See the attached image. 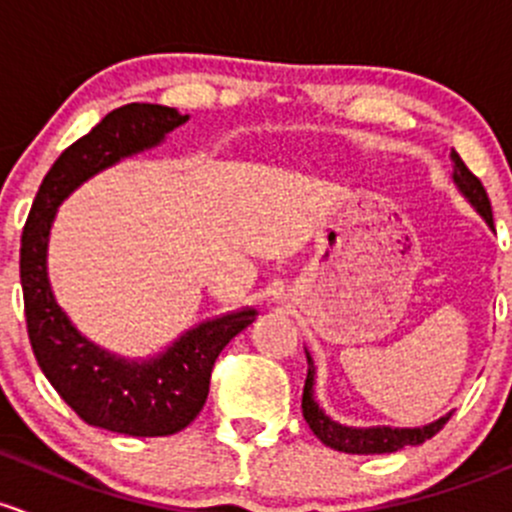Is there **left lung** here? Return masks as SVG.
Listing matches in <instances>:
<instances>
[{
  "mask_svg": "<svg viewBox=\"0 0 512 512\" xmlns=\"http://www.w3.org/2000/svg\"><path fill=\"white\" fill-rule=\"evenodd\" d=\"M451 162L453 182H456L458 192L473 204V209H476V212L486 219V224L493 229L491 199H488L481 179L463 165V160L458 157L456 150H451ZM305 357H308V377H305L303 387V416L305 421H308L310 429H313V434L318 436L325 446H330V449L345 453H394L404 449V446L424 444L426 439L439 434V431L444 429L446 421L451 419V414H446L426 426H414V429H399V426H367V429H357V426L337 424V421L330 419V416L320 409V404L315 402V362L308 350H305Z\"/></svg>",
  "mask_w": 512,
  "mask_h": 512,
  "instance_id": "left-lung-1",
  "label": "left lung"
}]
</instances>
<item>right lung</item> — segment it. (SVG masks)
I'll use <instances>...</instances> for the list:
<instances>
[{
    "label": "right lung",
    "instance_id": "obj_1",
    "mask_svg": "<svg viewBox=\"0 0 512 512\" xmlns=\"http://www.w3.org/2000/svg\"><path fill=\"white\" fill-rule=\"evenodd\" d=\"M189 120L175 108L128 103L61 152L36 192L21 234L19 273L26 330L41 372L86 424L128 436H170L192 424L209 394L219 352L256 320L254 308L204 320L165 352L125 360L93 345L56 303L46 268L56 209L78 184L105 167L160 145Z\"/></svg>",
    "mask_w": 512,
    "mask_h": 512
}]
</instances>
